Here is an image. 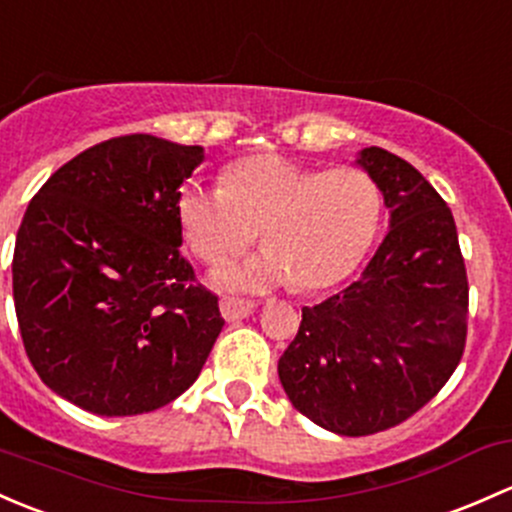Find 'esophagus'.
<instances>
[{"label": "esophagus", "mask_w": 512, "mask_h": 512, "mask_svg": "<svg viewBox=\"0 0 512 512\" xmlns=\"http://www.w3.org/2000/svg\"><path fill=\"white\" fill-rule=\"evenodd\" d=\"M255 311V301L238 299V297H223L220 299V314L225 321H242Z\"/></svg>", "instance_id": "obj_1"}]
</instances>
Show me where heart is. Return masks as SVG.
<instances>
[{
  "label": "heart",
  "instance_id": "1",
  "mask_svg": "<svg viewBox=\"0 0 512 512\" xmlns=\"http://www.w3.org/2000/svg\"><path fill=\"white\" fill-rule=\"evenodd\" d=\"M383 196L368 171H319L279 154L235 161L223 186L188 181L176 193V220L186 245L203 262H223L252 245L260 257L225 265L218 287L262 289L297 282L306 292L331 287L355 270L375 240Z\"/></svg>",
  "mask_w": 512,
  "mask_h": 512
}]
</instances>
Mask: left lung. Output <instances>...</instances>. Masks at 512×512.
I'll return each instance as SVG.
<instances>
[{"mask_svg": "<svg viewBox=\"0 0 512 512\" xmlns=\"http://www.w3.org/2000/svg\"><path fill=\"white\" fill-rule=\"evenodd\" d=\"M390 230L363 274L316 306L279 358L289 402L343 437L405 422L446 385L466 346L469 279L454 215L405 159L368 147Z\"/></svg>", "mask_w": 512, "mask_h": 512, "instance_id": "obj_1", "label": "left lung"}]
</instances>
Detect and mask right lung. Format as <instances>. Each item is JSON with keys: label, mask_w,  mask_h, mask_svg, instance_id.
Listing matches in <instances>:
<instances>
[{"label": "right lung", "mask_w": 512, "mask_h": 512, "mask_svg": "<svg viewBox=\"0 0 512 512\" xmlns=\"http://www.w3.org/2000/svg\"><path fill=\"white\" fill-rule=\"evenodd\" d=\"M203 147L127 134L39 188L14 245L26 355L63 400L102 417L154 412L196 383L223 328L181 257L176 193Z\"/></svg>", "instance_id": "right-lung-1"}]
</instances>
